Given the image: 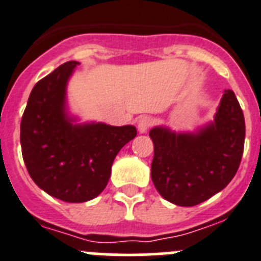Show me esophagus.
Returning a JSON list of instances; mask_svg holds the SVG:
<instances>
[{
  "instance_id": "obj_1",
  "label": "esophagus",
  "mask_w": 261,
  "mask_h": 261,
  "mask_svg": "<svg viewBox=\"0 0 261 261\" xmlns=\"http://www.w3.org/2000/svg\"><path fill=\"white\" fill-rule=\"evenodd\" d=\"M152 118L150 117H142V118L138 121V131L140 134H145L149 127L152 126Z\"/></svg>"
}]
</instances>
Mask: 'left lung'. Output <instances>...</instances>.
<instances>
[{
    "instance_id": "8db88e82",
    "label": "left lung",
    "mask_w": 261,
    "mask_h": 261,
    "mask_svg": "<svg viewBox=\"0 0 261 261\" xmlns=\"http://www.w3.org/2000/svg\"><path fill=\"white\" fill-rule=\"evenodd\" d=\"M152 181L166 201L191 207L223 191L234 177L245 144V118L232 90H224L213 121L194 131L154 126Z\"/></svg>"
}]
</instances>
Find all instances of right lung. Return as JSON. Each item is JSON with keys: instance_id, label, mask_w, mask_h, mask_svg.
<instances>
[{"instance_id": "add662e5", "label": "right lung", "mask_w": 261, "mask_h": 261, "mask_svg": "<svg viewBox=\"0 0 261 261\" xmlns=\"http://www.w3.org/2000/svg\"><path fill=\"white\" fill-rule=\"evenodd\" d=\"M79 62H67L38 81L20 123L23 160L32 180L64 202L82 203L108 184L112 165L136 136L133 125L80 122L69 112L67 87Z\"/></svg>"}]
</instances>
